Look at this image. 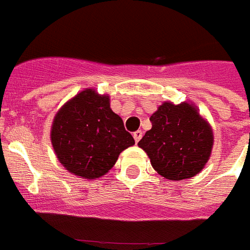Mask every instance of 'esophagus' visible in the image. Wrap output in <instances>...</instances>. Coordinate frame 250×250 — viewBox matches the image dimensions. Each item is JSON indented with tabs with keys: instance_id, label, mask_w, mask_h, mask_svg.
Masks as SVG:
<instances>
[{
	"instance_id": "34e87169",
	"label": "esophagus",
	"mask_w": 250,
	"mask_h": 250,
	"mask_svg": "<svg viewBox=\"0 0 250 250\" xmlns=\"http://www.w3.org/2000/svg\"><path fill=\"white\" fill-rule=\"evenodd\" d=\"M132 136H134V139H135V143H139L141 136H143V131H141V130H138V131H135L134 134H132Z\"/></svg>"
}]
</instances>
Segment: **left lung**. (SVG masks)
Returning <instances> with one entry per match:
<instances>
[{
	"mask_svg": "<svg viewBox=\"0 0 250 250\" xmlns=\"http://www.w3.org/2000/svg\"><path fill=\"white\" fill-rule=\"evenodd\" d=\"M150 121L151 129L138 145L158 174L174 182L199 174L210 158L214 138L211 126L195 106L165 101Z\"/></svg>",
	"mask_w": 250,
	"mask_h": 250,
	"instance_id": "obj_1",
	"label": "left lung"
}]
</instances>
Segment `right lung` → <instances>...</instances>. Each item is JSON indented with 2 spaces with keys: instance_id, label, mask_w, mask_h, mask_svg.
Returning a JSON list of instances; mask_svg holds the SVG:
<instances>
[{
  "instance_id": "1",
  "label": "right lung",
  "mask_w": 250,
  "mask_h": 250,
  "mask_svg": "<svg viewBox=\"0 0 250 250\" xmlns=\"http://www.w3.org/2000/svg\"><path fill=\"white\" fill-rule=\"evenodd\" d=\"M51 143L66 170L91 180L109 173L120 152L135 140L111 110L109 96L86 89L55 115Z\"/></svg>"
}]
</instances>
